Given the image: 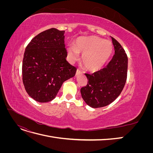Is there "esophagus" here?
Masks as SVG:
<instances>
[{
	"label": "esophagus",
	"mask_w": 153,
	"mask_h": 153,
	"mask_svg": "<svg viewBox=\"0 0 153 153\" xmlns=\"http://www.w3.org/2000/svg\"><path fill=\"white\" fill-rule=\"evenodd\" d=\"M80 73H82V72L80 71V70H79V69H77L76 72V75H79V74H80Z\"/></svg>",
	"instance_id": "34e87169"
}]
</instances>
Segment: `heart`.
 I'll return each mask as SVG.
<instances>
[{"label": "heart", "instance_id": "1", "mask_svg": "<svg viewBox=\"0 0 153 153\" xmlns=\"http://www.w3.org/2000/svg\"><path fill=\"white\" fill-rule=\"evenodd\" d=\"M66 50L69 61H76L81 53L83 65L88 70L94 71L101 69L108 61L113 52V45L108 40L91 36L78 38L75 45H68Z\"/></svg>", "mask_w": 153, "mask_h": 153}]
</instances>
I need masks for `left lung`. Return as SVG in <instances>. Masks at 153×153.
I'll return each instance as SVG.
<instances>
[{
	"instance_id": "obj_1",
	"label": "left lung",
	"mask_w": 153,
	"mask_h": 153,
	"mask_svg": "<svg viewBox=\"0 0 153 153\" xmlns=\"http://www.w3.org/2000/svg\"><path fill=\"white\" fill-rule=\"evenodd\" d=\"M115 54L106 65L100 71L89 75L85 73L89 82L81 88L83 100L92 108L108 105L121 94L126 84L128 57L118 41L111 37Z\"/></svg>"
}]
</instances>
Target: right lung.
Here are the masks:
<instances>
[{
	"instance_id": "obj_1",
	"label": "right lung",
	"mask_w": 153,
	"mask_h": 153,
	"mask_svg": "<svg viewBox=\"0 0 153 153\" xmlns=\"http://www.w3.org/2000/svg\"><path fill=\"white\" fill-rule=\"evenodd\" d=\"M64 30L52 28L35 36L27 46L22 63V80L27 94L46 103L57 96L63 82L76 69L66 59Z\"/></svg>"
}]
</instances>
